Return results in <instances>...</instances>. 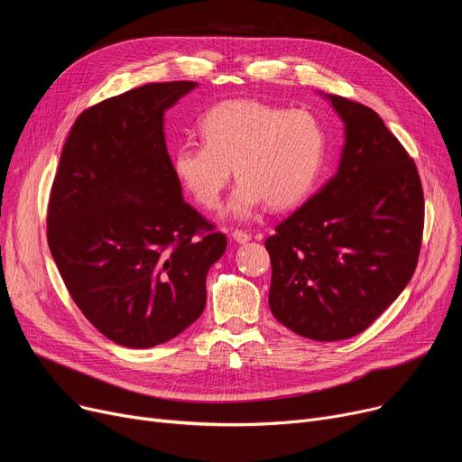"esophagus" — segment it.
Segmentation results:
<instances>
[{
    "instance_id": "esophagus-1",
    "label": "esophagus",
    "mask_w": 462,
    "mask_h": 462,
    "mask_svg": "<svg viewBox=\"0 0 462 462\" xmlns=\"http://www.w3.org/2000/svg\"><path fill=\"white\" fill-rule=\"evenodd\" d=\"M232 237L237 241V244H247V241H251V234L245 230H234Z\"/></svg>"
}]
</instances>
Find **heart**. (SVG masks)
I'll use <instances>...</instances> for the list:
<instances>
[{
	"instance_id": "b5f03b06",
	"label": "heart",
	"mask_w": 462,
	"mask_h": 462,
	"mask_svg": "<svg viewBox=\"0 0 462 462\" xmlns=\"http://www.w3.org/2000/svg\"><path fill=\"white\" fill-rule=\"evenodd\" d=\"M202 142H181L174 170L206 209L221 204L232 166L241 180L228 211L249 218L258 208L300 206L317 189L328 162L329 134L309 110H288L251 99L211 106L200 119Z\"/></svg>"
}]
</instances>
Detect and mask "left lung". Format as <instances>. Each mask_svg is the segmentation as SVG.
<instances>
[{"mask_svg": "<svg viewBox=\"0 0 462 462\" xmlns=\"http://www.w3.org/2000/svg\"><path fill=\"white\" fill-rule=\"evenodd\" d=\"M345 121L335 176L265 239L270 309L312 341L365 331L416 272L425 202L416 162L369 106L326 95Z\"/></svg>", "mask_w": 462, "mask_h": 462, "instance_id": "obj_1", "label": "left lung"}]
</instances>
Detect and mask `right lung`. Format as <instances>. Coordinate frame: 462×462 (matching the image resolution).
<instances>
[{
    "instance_id": "add662e5",
    "label": "right lung",
    "mask_w": 462,
    "mask_h": 462,
    "mask_svg": "<svg viewBox=\"0 0 462 462\" xmlns=\"http://www.w3.org/2000/svg\"><path fill=\"white\" fill-rule=\"evenodd\" d=\"M197 82H155L84 110L48 202V247L69 294L110 341L152 348L206 307L226 237L190 208L164 142V110Z\"/></svg>"
}]
</instances>
